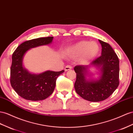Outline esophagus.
<instances>
[{
  "label": "esophagus",
  "mask_w": 133,
  "mask_h": 133,
  "mask_svg": "<svg viewBox=\"0 0 133 133\" xmlns=\"http://www.w3.org/2000/svg\"><path fill=\"white\" fill-rule=\"evenodd\" d=\"M71 69H72V66H71V65H66L65 68V71H68V70H71Z\"/></svg>",
  "instance_id": "34e87169"
}]
</instances>
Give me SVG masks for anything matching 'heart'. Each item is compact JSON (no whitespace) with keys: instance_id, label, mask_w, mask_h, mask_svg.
<instances>
[{"instance_id":"1","label":"heart","mask_w":133,"mask_h":133,"mask_svg":"<svg viewBox=\"0 0 133 133\" xmlns=\"http://www.w3.org/2000/svg\"><path fill=\"white\" fill-rule=\"evenodd\" d=\"M98 51L99 46L96 42L82 41L70 47L68 50V54L71 57L82 55L81 62L84 63L95 57Z\"/></svg>"}]
</instances>
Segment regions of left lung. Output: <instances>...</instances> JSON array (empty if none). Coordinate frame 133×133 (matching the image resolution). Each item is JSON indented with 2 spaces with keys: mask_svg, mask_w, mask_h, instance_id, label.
Returning <instances> with one entry per match:
<instances>
[{
  "mask_svg": "<svg viewBox=\"0 0 133 133\" xmlns=\"http://www.w3.org/2000/svg\"><path fill=\"white\" fill-rule=\"evenodd\" d=\"M102 46L101 55L91 62L90 65H77L75 90L81 97L91 102L103 101L112 94L119 84V60L111 46L98 40ZM91 65L98 67L101 75L98 80L86 78Z\"/></svg>",
  "mask_w": 133,
  "mask_h": 133,
  "instance_id": "left-lung-1",
  "label": "left lung"
}]
</instances>
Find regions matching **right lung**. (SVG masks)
Returning a JSON list of instances; mask_svg holds the SVG:
<instances>
[{"mask_svg":"<svg viewBox=\"0 0 133 133\" xmlns=\"http://www.w3.org/2000/svg\"><path fill=\"white\" fill-rule=\"evenodd\" d=\"M53 37H40L25 41L18 46L12 55L10 67V84L21 97L30 101H41L48 98L54 90L56 81L64 70H48L41 74H32L23 67V58L31 48L51 44Z\"/></svg>","mask_w":133,"mask_h":133,"instance_id":"add662e5","label":"right lung"}]
</instances>
